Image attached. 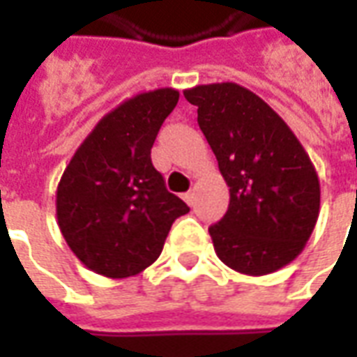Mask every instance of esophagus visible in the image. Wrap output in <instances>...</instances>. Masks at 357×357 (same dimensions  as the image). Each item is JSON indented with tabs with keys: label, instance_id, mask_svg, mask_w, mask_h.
I'll return each instance as SVG.
<instances>
[{
	"label": "esophagus",
	"instance_id": "obj_1",
	"mask_svg": "<svg viewBox=\"0 0 357 357\" xmlns=\"http://www.w3.org/2000/svg\"><path fill=\"white\" fill-rule=\"evenodd\" d=\"M183 201H185L187 204H193V201H195L193 191H187V193H183Z\"/></svg>",
	"mask_w": 357,
	"mask_h": 357
}]
</instances>
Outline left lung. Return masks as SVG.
Here are the masks:
<instances>
[{"label":"left lung","mask_w":357,"mask_h":357,"mask_svg":"<svg viewBox=\"0 0 357 357\" xmlns=\"http://www.w3.org/2000/svg\"><path fill=\"white\" fill-rule=\"evenodd\" d=\"M229 187L208 231L218 258L268 275L302 252L319 216V179L296 135L268 102L233 82L183 91Z\"/></svg>","instance_id":"1"}]
</instances>
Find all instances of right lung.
Listing matches in <instances>:
<instances>
[{"label": "right lung", "instance_id": "add662e5", "mask_svg": "<svg viewBox=\"0 0 357 357\" xmlns=\"http://www.w3.org/2000/svg\"><path fill=\"white\" fill-rule=\"evenodd\" d=\"M179 91L155 89L99 120L57 187V222L66 245L95 273L122 279L160 256L176 218L189 206L164 185L151 160L160 126Z\"/></svg>", "mask_w": 357, "mask_h": 357}]
</instances>
